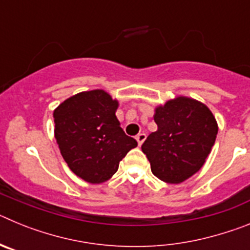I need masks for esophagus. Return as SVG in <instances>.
<instances>
[{
  "instance_id": "34e87169",
  "label": "esophagus",
  "mask_w": 250,
  "mask_h": 250,
  "mask_svg": "<svg viewBox=\"0 0 250 250\" xmlns=\"http://www.w3.org/2000/svg\"><path fill=\"white\" fill-rule=\"evenodd\" d=\"M135 139H136V141H138V144L141 145L143 143H144L145 139H146V135H145L144 132H140V134H138V135H136Z\"/></svg>"
}]
</instances>
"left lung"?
<instances>
[{"mask_svg":"<svg viewBox=\"0 0 250 250\" xmlns=\"http://www.w3.org/2000/svg\"><path fill=\"white\" fill-rule=\"evenodd\" d=\"M158 130L141 145L152 174L170 184H179L198 173L210 154L218 123L207 105L187 96L155 107Z\"/></svg>","mask_w":250,"mask_h":250,"instance_id":"obj_1","label":"left lung"}]
</instances>
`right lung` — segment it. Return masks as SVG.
I'll return each mask as SVG.
<instances>
[{
    "mask_svg": "<svg viewBox=\"0 0 250 250\" xmlns=\"http://www.w3.org/2000/svg\"><path fill=\"white\" fill-rule=\"evenodd\" d=\"M119 101L104 90L83 91L54 111L55 139L74 174L91 184L107 182L127 152L138 146L116 118Z\"/></svg>",
    "mask_w": 250,
    "mask_h": 250,
    "instance_id": "obj_1",
    "label": "right lung"
}]
</instances>
